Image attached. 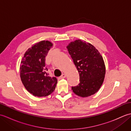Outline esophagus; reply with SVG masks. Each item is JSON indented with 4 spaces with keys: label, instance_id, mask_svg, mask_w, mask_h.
<instances>
[{
    "label": "esophagus",
    "instance_id": "obj_1",
    "mask_svg": "<svg viewBox=\"0 0 131 131\" xmlns=\"http://www.w3.org/2000/svg\"><path fill=\"white\" fill-rule=\"evenodd\" d=\"M60 78H61V79L65 78H66V75L65 74H62V75H61V76L60 77Z\"/></svg>",
    "mask_w": 131,
    "mask_h": 131
}]
</instances>
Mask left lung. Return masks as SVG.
Segmentation results:
<instances>
[{"label":"left lung","instance_id":"left-lung-1","mask_svg":"<svg viewBox=\"0 0 131 131\" xmlns=\"http://www.w3.org/2000/svg\"><path fill=\"white\" fill-rule=\"evenodd\" d=\"M79 74L80 83L72 87L78 96L93 95L102 85L106 68L102 56L91 44L80 39L71 41L66 47Z\"/></svg>","mask_w":131,"mask_h":131}]
</instances>
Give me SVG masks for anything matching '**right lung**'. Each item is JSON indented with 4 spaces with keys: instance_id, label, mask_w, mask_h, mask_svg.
Listing matches in <instances>:
<instances>
[{
    "instance_id": "add662e5",
    "label": "right lung",
    "mask_w": 131,
    "mask_h": 131,
    "mask_svg": "<svg viewBox=\"0 0 131 131\" xmlns=\"http://www.w3.org/2000/svg\"><path fill=\"white\" fill-rule=\"evenodd\" d=\"M53 44L42 40L29 48L22 58L19 73L22 83L33 96L44 97L51 94L56 88L57 79L47 73L46 56Z\"/></svg>"
}]
</instances>
